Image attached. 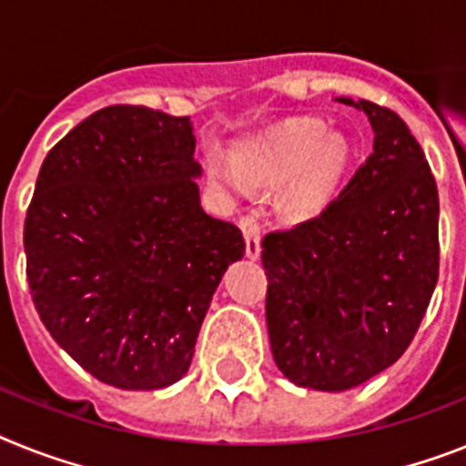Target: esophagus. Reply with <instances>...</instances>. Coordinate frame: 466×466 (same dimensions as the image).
I'll list each match as a JSON object with an SVG mask.
<instances>
[{
  "label": "esophagus",
  "mask_w": 466,
  "mask_h": 466,
  "mask_svg": "<svg viewBox=\"0 0 466 466\" xmlns=\"http://www.w3.org/2000/svg\"><path fill=\"white\" fill-rule=\"evenodd\" d=\"M239 227L246 239V256L256 260V258H260V225L253 215H244L239 220Z\"/></svg>",
  "instance_id": "obj_1"
}]
</instances>
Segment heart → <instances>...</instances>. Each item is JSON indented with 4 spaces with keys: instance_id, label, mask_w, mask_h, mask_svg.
I'll list each match as a JSON object with an SVG mask.
<instances>
[{
    "instance_id": "heart-1",
    "label": "heart",
    "mask_w": 466,
    "mask_h": 466,
    "mask_svg": "<svg viewBox=\"0 0 466 466\" xmlns=\"http://www.w3.org/2000/svg\"><path fill=\"white\" fill-rule=\"evenodd\" d=\"M350 163V142L327 130L322 120L296 118L268 135L253 137L234 151V163L218 151L206 158L210 182L241 189L244 182L281 187L279 208L291 220H310L327 208Z\"/></svg>"
}]
</instances>
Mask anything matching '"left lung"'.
Returning a JSON list of instances; mask_svg holds the SVG:
<instances>
[{"instance_id":"1","label":"left lung","mask_w":466,"mask_h":466,"mask_svg":"<svg viewBox=\"0 0 466 466\" xmlns=\"http://www.w3.org/2000/svg\"><path fill=\"white\" fill-rule=\"evenodd\" d=\"M374 147L318 218L263 239L272 358L296 386L348 390L405 353L439 281V189L410 127L339 96Z\"/></svg>"}]
</instances>
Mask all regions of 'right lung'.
<instances>
[{
	"label": "right lung",
	"mask_w": 466,
	"mask_h": 466,
	"mask_svg": "<svg viewBox=\"0 0 466 466\" xmlns=\"http://www.w3.org/2000/svg\"><path fill=\"white\" fill-rule=\"evenodd\" d=\"M189 118L92 113L46 154L23 229L27 284L54 341L116 389L185 377L239 227L201 208Z\"/></svg>",
	"instance_id": "right-lung-1"
}]
</instances>
